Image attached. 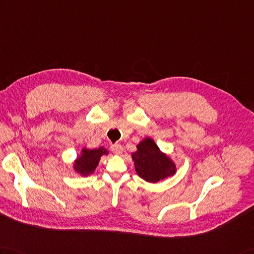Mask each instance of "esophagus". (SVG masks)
Masks as SVG:
<instances>
[{
  "label": "esophagus",
  "instance_id": "esophagus-1",
  "mask_svg": "<svg viewBox=\"0 0 254 254\" xmlns=\"http://www.w3.org/2000/svg\"><path fill=\"white\" fill-rule=\"evenodd\" d=\"M110 148H111V151H113L114 154H116V155H120V154H122V151H123V147L120 144H115V145L111 146Z\"/></svg>",
  "mask_w": 254,
  "mask_h": 254
}]
</instances>
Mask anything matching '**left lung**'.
Instances as JSON below:
<instances>
[{"instance_id": "left-lung-1", "label": "left lung", "mask_w": 254, "mask_h": 254, "mask_svg": "<svg viewBox=\"0 0 254 254\" xmlns=\"http://www.w3.org/2000/svg\"><path fill=\"white\" fill-rule=\"evenodd\" d=\"M135 170L141 179L156 183L175 173V164L159 150L151 138H144L132 154Z\"/></svg>"}]
</instances>
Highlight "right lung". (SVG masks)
Wrapping results in <instances>:
<instances>
[{
    "mask_svg": "<svg viewBox=\"0 0 254 254\" xmlns=\"http://www.w3.org/2000/svg\"><path fill=\"white\" fill-rule=\"evenodd\" d=\"M107 154L108 151L104 147H99V148L93 150H88L85 148L82 149L81 157L76 159L75 170L82 175L92 174L97 167L100 157Z\"/></svg>",
    "mask_w": 254,
    "mask_h": 254,
    "instance_id": "right-lung-1",
    "label": "right lung"
}]
</instances>
